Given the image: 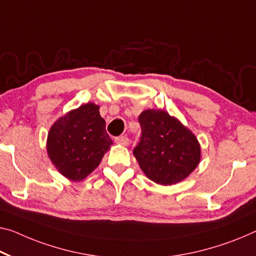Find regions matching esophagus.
Listing matches in <instances>:
<instances>
[{
    "label": "esophagus",
    "instance_id": "1",
    "mask_svg": "<svg viewBox=\"0 0 256 256\" xmlns=\"http://www.w3.org/2000/svg\"><path fill=\"white\" fill-rule=\"evenodd\" d=\"M114 140L116 144L124 145V146H127V145H129V138L126 136H118V137H116Z\"/></svg>",
    "mask_w": 256,
    "mask_h": 256
}]
</instances>
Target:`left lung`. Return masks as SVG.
Returning <instances> with one entry per match:
<instances>
[{
    "mask_svg": "<svg viewBox=\"0 0 256 256\" xmlns=\"http://www.w3.org/2000/svg\"><path fill=\"white\" fill-rule=\"evenodd\" d=\"M138 122L140 138L132 152L148 178L170 186L194 170L200 161L199 143L178 119L160 110H146Z\"/></svg>",
    "mask_w": 256,
    "mask_h": 256,
    "instance_id": "1",
    "label": "left lung"
}]
</instances>
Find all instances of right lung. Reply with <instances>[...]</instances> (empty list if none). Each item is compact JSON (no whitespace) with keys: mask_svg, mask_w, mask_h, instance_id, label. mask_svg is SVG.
<instances>
[{"mask_svg":"<svg viewBox=\"0 0 256 256\" xmlns=\"http://www.w3.org/2000/svg\"><path fill=\"white\" fill-rule=\"evenodd\" d=\"M100 106L88 103L62 116L51 127L46 150L65 178L81 180L92 172L112 144Z\"/></svg>","mask_w":256,"mask_h":256,"instance_id":"add662e5","label":"right lung"}]
</instances>
